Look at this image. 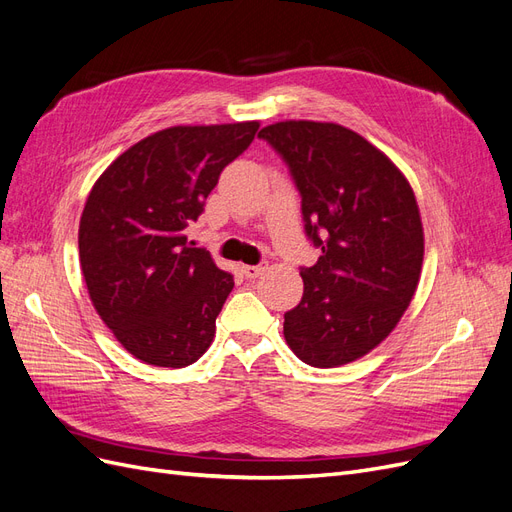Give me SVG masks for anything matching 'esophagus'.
Segmentation results:
<instances>
[{"label":"esophagus","instance_id":"34e87169","mask_svg":"<svg viewBox=\"0 0 512 512\" xmlns=\"http://www.w3.org/2000/svg\"><path fill=\"white\" fill-rule=\"evenodd\" d=\"M243 275L247 277V280H256L258 275H262L267 271V262H260V265H245L243 269Z\"/></svg>","mask_w":512,"mask_h":512}]
</instances>
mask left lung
Masks as SVG:
<instances>
[{
  "instance_id": "left-lung-1",
  "label": "left lung",
  "mask_w": 512,
  "mask_h": 512,
  "mask_svg": "<svg viewBox=\"0 0 512 512\" xmlns=\"http://www.w3.org/2000/svg\"><path fill=\"white\" fill-rule=\"evenodd\" d=\"M301 192L307 237L322 250L303 269V299L284 314L290 350L339 367L382 344L421 280L425 235L406 175L339 123L286 119L258 132Z\"/></svg>"
}]
</instances>
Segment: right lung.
Here are the masks:
<instances>
[{
	"label": "right lung",
	"mask_w": 512,
	"mask_h": 512,
	"mask_svg": "<svg viewBox=\"0 0 512 512\" xmlns=\"http://www.w3.org/2000/svg\"><path fill=\"white\" fill-rule=\"evenodd\" d=\"M258 121L173 126L115 158L91 188L79 224L89 299L138 361L185 367L207 352L232 275L188 241V226Z\"/></svg>",
	"instance_id": "right-lung-1"
}]
</instances>
